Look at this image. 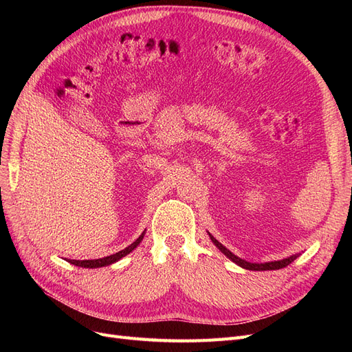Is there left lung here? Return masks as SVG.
<instances>
[{"instance_id": "1", "label": "left lung", "mask_w": 352, "mask_h": 352, "mask_svg": "<svg viewBox=\"0 0 352 352\" xmlns=\"http://www.w3.org/2000/svg\"><path fill=\"white\" fill-rule=\"evenodd\" d=\"M210 235V233H208ZM210 239L212 241V243L216 245V247L226 255L228 258H230L233 263H236L238 265H241L242 269H247V270H257V272H261V270H279V269H283V267H286V265H289L298 255L295 254V255H291V257H287V258H283V260H279V261H269V263H248V261H245V260H242V258H239V257H236L235 254H232L226 247H223V245L212 236V235H210Z\"/></svg>"}]
</instances>
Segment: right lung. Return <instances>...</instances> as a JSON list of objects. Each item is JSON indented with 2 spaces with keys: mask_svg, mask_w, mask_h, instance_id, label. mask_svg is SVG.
Returning <instances> with one entry per match:
<instances>
[{
  "mask_svg": "<svg viewBox=\"0 0 352 352\" xmlns=\"http://www.w3.org/2000/svg\"><path fill=\"white\" fill-rule=\"evenodd\" d=\"M144 235H145V230L141 233V236L138 238L133 243H131L129 247H126L124 250L116 252L113 255H109V257H102V258H98V260H67L69 263L78 265V267H85V269H98V267H105V265H110L116 261H119L120 258H123L124 255H127L129 252H132L138 245L141 243V241L144 239Z\"/></svg>",
  "mask_w": 352,
  "mask_h": 352,
  "instance_id": "1",
  "label": "right lung"
}]
</instances>
